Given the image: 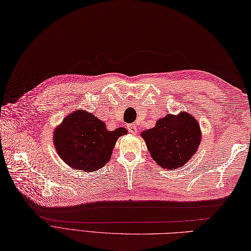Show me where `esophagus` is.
I'll list each match as a JSON object with an SVG mask.
<instances>
[{
    "mask_svg": "<svg viewBox=\"0 0 251 251\" xmlns=\"http://www.w3.org/2000/svg\"><path fill=\"white\" fill-rule=\"evenodd\" d=\"M126 127H127V131H129L130 133H132V134L137 133V127L135 125H127Z\"/></svg>",
    "mask_w": 251,
    "mask_h": 251,
    "instance_id": "obj_1",
    "label": "esophagus"
}]
</instances>
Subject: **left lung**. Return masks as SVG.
Segmentation results:
<instances>
[{"mask_svg":"<svg viewBox=\"0 0 251 251\" xmlns=\"http://www.w3.org/2000/svg\"><path fill=\"white\" fill-rule=\"evenodd\" d=\"M142 136L157 165L174 170L191 160L200 144L201 134L197 120L183 112L179 116L166 115Z\"/></svg>","mask_w":251,"mask_h":251,"instance_id":"1","label":"left lung"}]
</instances>
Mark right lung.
I'll use <instances>...</instances> for the list:
<instances>
[{"label":"right lung","mask_w":251,"mask_h":251,"mask_svg":"<svg viewBox=\"0 0 251 251\" xmlns=\"http://www.w3.org/2000/svg\"><path fill=\"white\" fill-rule=\"evenodd\" d=\"M125 134V127L108 131L96 116L78 109L66 116L54 131V145L60 158L71 168L89 173L104 166L116 140Z\"/></svg>","instance_id":"right-lung-1"}]
</instances>
